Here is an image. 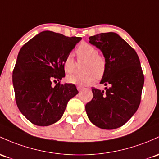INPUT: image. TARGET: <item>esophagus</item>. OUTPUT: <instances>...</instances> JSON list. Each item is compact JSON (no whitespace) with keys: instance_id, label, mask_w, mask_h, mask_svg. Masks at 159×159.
<instances>
[{"instance_id":"34e87169","label":"esophagus","mask_w":159,"mask_h":159,"mask_svg":"<svg viewBox=\"0 0 159 159\" xmlns=\"http://www.w3.org/2000/svg\"><path fill=\"white\" fill-rule=\"evenodd\" d=\"M77 89H78V90H83L84 88H83L82 86H80V85H78V86H77Z\"/></svg>"}]
</instances>
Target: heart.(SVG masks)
Here are the masks:
<instances>
[{
	"instance_id": "b5f03b06",
	"label": "heart",
	"mask_w": 159,
	"mask_h": 159,
	"mask_svg": "<svg viewBox=\"0 0 159 159\" xmlns=\"http://www.w3.org/2000/svg\"><path fill=\"white\" fill-rule=\"evenodd\" d=\"M77 58L79 61L85 60L83 74H71L66 78L68 82L78 85H88L93 82L97 77L105 74L107 68L106 57L98 53V50L88 43H82L75 50ZM64 70L71 73L75 67V62L71 54H68L63 61Z\"/></svg>"
}]
</instances>
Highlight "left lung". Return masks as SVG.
<instances>
[{"mask_svg":"<svg viewBox=\"0 0 159 159\" xmlns=\"http://www.w3.org/2000/svg\"><path fill=\"white\" fill-rule=\"evenodd\" d=\"M100 49L107 62L101 84L106 91L92 88L93 98L85 106L90 121L99 128L121 127L134 116L140 104L144 75L137 53L114 32L89 38Z\"/></svg>","mask_w":159,"mask_h":159,"instance_id":"left-lung-1","label":"left lung"}]
</instances>
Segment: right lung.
<instances>
[{"mask_svg": "<svg viewBox=\"0 0 159 159\" xmlns=\"http://www.w3.org/2000/svg\"><path fill=\"white\" fill-rule=\"evenodd\" d=\"M80 37L42 31L19 52L13 71L16 105L34 125L48 126L60 119L69 99L78 94L75 84L60 83L65 77L63 61ZM59 82L54 87L52 81Z\"/></svg>", "mask_w": 159, "mask_h": 159, "instance_id": "add662e5", "label": "right lung"}]
</instances>
